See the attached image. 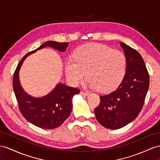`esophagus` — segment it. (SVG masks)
<instances>
[{"label": "esophagus", "instance_id": "1", "mask_svg": "<svg viewBox=\"0 0 160 160\" xmlns=\"http://www.w3.org/2000/svg\"><path fill=\"white\" fill-rule=\"evenodd\" d=\"M80 95H85V96H88L89 95V93L88 92H85L84 91H80Z\"/></svg>", "mask_w": 160, "mask_h": 160}]
</instances>
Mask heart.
Masks as SVG:
<instances>
[{
	"instance_id": "obj_1",
	"label": "heart",
	"mask_w": 160,
	"mask_h": 160,
	"mask_svg": "<svg viewBox=\"0 0 160 160\" xmlns=\"http://www.w3.org/2000/svg\"><path fill=\"white\" fill-rule=\"evenodd\" d=\"M124 53L100 44H87L78 48L75 59L65 62V73L75 86L82 82L87 73L89 85L99 91L109 92L118 87L126 73Z\"/></svg>"
}]
</instances>
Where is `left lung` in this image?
Segmentation results:
<instances>
[{
    "label": "left lung",
    "instance_id": "1",
    "mask_svg": "<svg viewBox=\"0 0 160 160\" xmlns=\"http://www.w3.org/2000/svg\"><path fill=\"white\" fill-rule=\"evenodd\" d=\"M126 59V70L116 91L100 96L95 109L97 121L109 129H119L128 124L141 112L149 89V76L138 51L120 43Z\"/></svg>",
    "mask_w": 160,
    "mask_h": 160
}]
</instances>
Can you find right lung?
I'll list each match as a JSON object with an SVG mask.
<instances>
[{"mask_svg": "<svg viewBox=\"0 0 160 160\" xmlns=\"http://www.w3.org/2000/svg\"><path fill=\"white\" fill-rule=\"evenodd\" d=\"M68 42L47 41L36 50L29 52L19 61L14 72L13 87L19 109L26 119L36 126L44 129H53L63 124L72 110V99L80 90L58 83L52 91L44 97H32L23 91L19 79V72L26 57L36 51L49 47L64 52Z\"/></svg>", "mask_w": 160, "mask_h": 160, "instance_id": "add662e5", "label": "right lung"}]
</instances>
